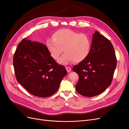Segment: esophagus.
Instances as JSON below:
<instances>
[{
	"mask_svg": "<svg viewBox=\"0 0 129 129\" xmlns=\"http://www.w3.org/2000/svg\"><path fill=\"white\" fill-rule=\"evenodd\" d=\"M66 70H67V71L68 73H69L71 71V70H72L71 68L70 67H66Z\"/></svg>",
	"mask_w": 129,
	"mask_h": 129,
	"instance_id": "1",
	"label": "esophagus"
}]
</instances>
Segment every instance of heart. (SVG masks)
Returning <instances> with one entry per match:
<instances>
[{
  "label": "heart",
  "mask_w": 129,
  "mask_h": 129,
  "mask_svg": "<svg viewBox=\"0 0 129 129\" xmlns=\"http://www.w3.org/2000/svg\"><path fill=\"white\" fill-rule=\"evenodd\" d=\"M91 41L86 34L80 33L68 29H62L54 33L52 39L46 41V47L51 56L55 60L58 59L62 64L69 62H80L84 60L90 52Z\"/></svg>",
  "instance_id": "heart-1"
}]
</instances>
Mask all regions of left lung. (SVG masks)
I'll list each match as a JSON object with an SVG mask.
<instances>
[{"instance_id": "8db88e82", "label": "left lung", "mask_w": 129, "mask_h": 129, "mask_svg": "<svg viewBox=\"0 0 129 129\" xmlns=\"http://www.w3.org/2000/svg\"><path fill=\"white\" fill-rule=\"evenodd\" d=\"M116 65L117 58L111 42L96 31L89 55L73 68L79 76L75 85L77 92L89 97L102 93L111 83Z\"/></svg>"}]
</instances>
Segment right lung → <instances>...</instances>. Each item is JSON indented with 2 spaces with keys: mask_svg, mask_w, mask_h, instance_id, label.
I'll list each match as a JSON object with an SVG mask.
<instances>
[{
  "mask_svg": "<svg viewBox=\"0 0 129 129\" xmlns=\"http://www.w3.org/2000/svg\"><path fill=\"white\" fill-rule=\"evenodd\" d=\"M17 81L31 94L47 97L55 93L67 74L50 55L45 45L24 39L13 56Z\"/></svg>",
  "mask_w": 129,
  "mask_h": 129,
  "instance_id": "obj_1",
  "label": "right lung"
}]
</instances>
